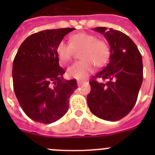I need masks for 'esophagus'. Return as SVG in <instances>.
<instances>
[{"label": "esophagus", "mask_w": 155, "mask_h": 155, "mask_svg": "<svg viewBox=\"0 0 155 155\" xmlns=\"http://www.w3.org/2000/svg\"><path fill=\"white\" fill-rule=\"evenodd\" d=\"M84 81H81V80H78V86H80V85H81L82 84H83V83H84Z\"/></svg>", "instance_id": "esophagus-1"}]
</instances>
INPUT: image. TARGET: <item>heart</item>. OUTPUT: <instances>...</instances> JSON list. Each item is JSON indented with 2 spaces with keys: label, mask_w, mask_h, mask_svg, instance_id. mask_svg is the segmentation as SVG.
<instances>
[{
  "label": "heart",
  "mask_w": 155,
  "mask_h": 155,
  "mask_svg": "<svg viewBox=\"0 0 155 155\" xmlns=\"http://www.w3.org/2000/svg\"><path fill=\"white\" fill-rule=\"evenodd\" d=\"M71 42L61 40L56 47V53L62 64H68L73 57L74 50L81 49L80 58L68 68L67 74L71 78L83 79L94 70V65L102 67L109 61L110 47L106 41L97 39L96 35L87 32L75 34L70 38Z\"/></svg>",
  "instance_id": "heart-1"
}]
</instances>
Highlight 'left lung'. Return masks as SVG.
Segmentation results:
<instances>
[{"instance_id":"obj_1","label":"left lung","mask_w":155,"mask_h":155,"mask_svg":"<svg viewBox=\"0 0 155 155\" xmlns=\"http://www.w3.org/2000/svg\"><path fill=\"white\" fill-rule=\"evenodd\" d=\"M110 46V58L104 69L90 81L87 96L90 111L98 118L117 121L134 108L143 81L141 54L132 39L122 31L105 27L94 28ZM101 78L105 82H98Z\"/></svg>"}]
</instances>
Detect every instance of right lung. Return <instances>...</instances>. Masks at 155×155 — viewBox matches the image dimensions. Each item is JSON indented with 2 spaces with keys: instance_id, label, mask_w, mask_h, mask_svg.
<instances>
[{
  "instance_id": "add662e5",
  "label": "right lung",
  "mask_w": 155,
  "mask_h": 155,
  "mask_svg": "<svg viewBox=\"0 0 155 155\" xmlns=\"http://www.w3.org/2000/svg\"><path fill=\"white\" fill-rule=\"evenodd\" d=\"M74 28L47 29L29 35L13 61L14 91L24 113L31 120L50 124L65 115L69 98L76 90L75 79L63 78L56 47Z\"/></svg>"
}]
</instances>
